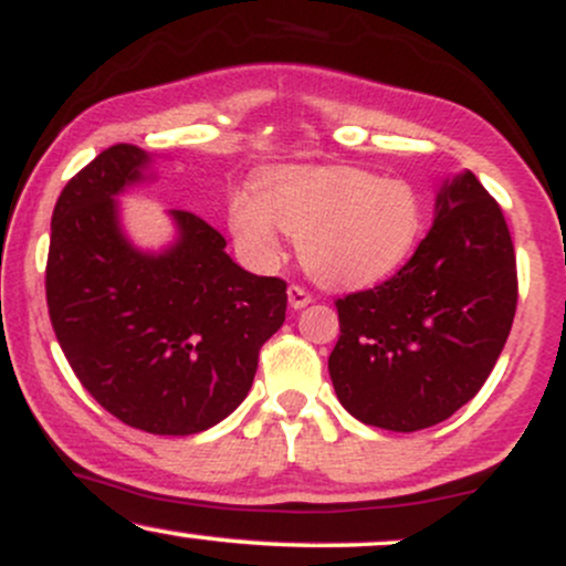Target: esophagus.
Instances as JSON below:
<instances>
[{
    "instance_id": "34e87169",
    "label": "esophagus",
    "mask_w": 566,
    "mask_h": 566,
    "mask_svg": "<svg viewBox=\"0 0 566 566\" xmlns=\"http://www.w3.org/2000/svg\"><path fill=\"white\" fill-rule=\"evenodd\" d=\"M287 301H290V308L301 311V308H305V305L311 303V292H305L303 287H297V284H290Z\"/></svg>"
}]
</instances>
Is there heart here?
I'll return each instance as SVG.
<instances>
[{
    "mask_svg": "<svg viewBox=\"0 0 566 566\" xmlns=\"http://www.w3.org/2000/svg\"><path fill=\"white\" fill-rule=\"evenodd\" d=\"M226 223L247 261L274 265L282 229L324 287L365 290L391 279L426 231V199L405 178L354 165L279 167L258 175L255 193H231Z\"/></svg>",
    "mask_w": 566,
    "mask_h": 566,
    "instance_id": "heart-1",
    "label": "heart"
}]
</instances>
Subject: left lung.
<instances>
[{
  "label": "left lung",
  "mask_w": 566,
  "mask_h": 566,
  "mask_svg": "<svg viewBox=\"0 0 566 566\" xmlns=\"http://www.w3.org/2000/svg\"><path fill=\"white\" fill-rule=\"evenodd\" d=\"M516 255L471 170L439 184L433 226L399 274L337 301L329 378L367 426L412 433L471 401L516 314Z\"/></svg>",
  "instance_id": "1"
}]
</instances>
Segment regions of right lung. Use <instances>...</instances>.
<instances>
[{"instance_id":"obj_1","label":"right lung","mask_w":566,"mask_h":566,"mask_svg":"<svg viewBox=\"0 0 566 566\" xmlns=\"http://www.w3.org/2000/svg\"><path fill=\"white\" fill-rule=\"evenodd\" d=\"M154 159L119 143L69 180L44 284L57 343L97 405L140 431L191 437L250 394L258 350L284 324L287 284L233 263L193 212H167L170 244H135L119 197L157 180Z\"/></svg>"}]
</instances>
